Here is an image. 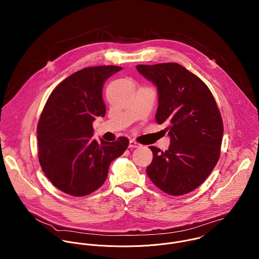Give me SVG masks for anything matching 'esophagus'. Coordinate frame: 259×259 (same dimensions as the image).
I'll use <instances>...</instances> for the list:
<instances>
[{"label": "esophagus", "mask_w": 259, "mask_h": 259, "mask_svg": "<svg viewBox=\"0 0 259 259\" xmlns=\"http://www.w3.org/2000/svg\"><path fill=\"white\" fill-rule=\"evenodd\" d=\"M128 147L131 148H140V147H142V145H141V144H139L138 142L134 141V140H131V141H130V145H128Z\"/></svg>", "instance_id": "esophagus-1"}]
</instances>
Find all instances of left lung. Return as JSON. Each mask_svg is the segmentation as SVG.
Returning a JSON list of instances; mask_svg holds the SVG:
<instances>
[{"label":"left lung","mask_w":259,"mask_h":259,"mask_svg":"<svg viewBox=\"0 0 259 259\" xmlns=\"http://www.w3.org/2000/svg\"><path fill=\"white\" fill-rule=\"evenodd\" d=\"M137 70L157 88V123H165L169 148L149 147L150 181L170 195H183L201 185L217 165L223 122L207 85L180 64L138 65Z\"/></svg>","instance_id":"8db88e82"}]
</instances>
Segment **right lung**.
I'll return each mask as SVG.
<instances>
[{"label": "right lung", "mask_w": 259, "mask_h": 259, "mask_svg": "<svg viewBox=\"0 0 259 259\" xmlns=\"http://www.w3.org/2000/svg\"><path fill=\"white\" fill-rule=\"evenodd\" d=\"M122 68L100 66L71 74L50 95L37 123L38 160L49 181L63 192L84 196L106 182L111 161L130 144L93 139V122L105 116L103 87Z\"/></svg>", "instance_id": "1"}]
</instances>
